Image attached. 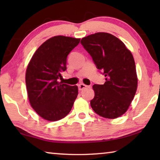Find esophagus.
<instances>
[{
    "mask_svg": "<svg viewBox=\"0 0 160 160\" xmlns=\"http://www.w3.org/2000/svg\"><path fill=\"white\" fill-rule=\"evenodd\" d=\"M87 88H89V87L88 85H85V84H82V83H81L79 85H78V89H79V90H80V91L84 90V89H85Z\"/></svg>",
    "mask_w": 160,
    "mask_h": 160,
    "instance_id": "obj_1",
    "label": "esophagus"
}]
</instances>
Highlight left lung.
Masks as SVG:
<instances>
[{"label":"left lung","mask_w":160,"mask_h":160,"mask_svg":"<svg viewBox=\"0 0 160 160\" xmlns=\"http://www.w3.org/2000/svg\"><path fill=\"white\" fill-rule=\"evenodd\" d=\"M97 68L106 77L104 85H94L90 105L106 118L123 115L136 92L138 78L133 56L126 45L113 35L97 32L81 39Z\"/></svg>","instance_id":"obj_1"}]
</instances>
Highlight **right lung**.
<instances>
[{
    "instance_id": "1",
    "label": "right lung",
    "mask_w": 160,
    "mask_h": 160,
    "mask_svg": "<svg viewBox=\"0 0 160 160\" xmlns=\"http://www.w3.org/2000/svg\"><path fill=\"white\" fill-rule=\"evenodd\" d=\"M80 39L55 36L35 51L27 68L25 82L32 107L45 120L56 121L68 114L78 94V86L58 82L66 70L67 56Z\"/></svg>"
}]
</instances>
